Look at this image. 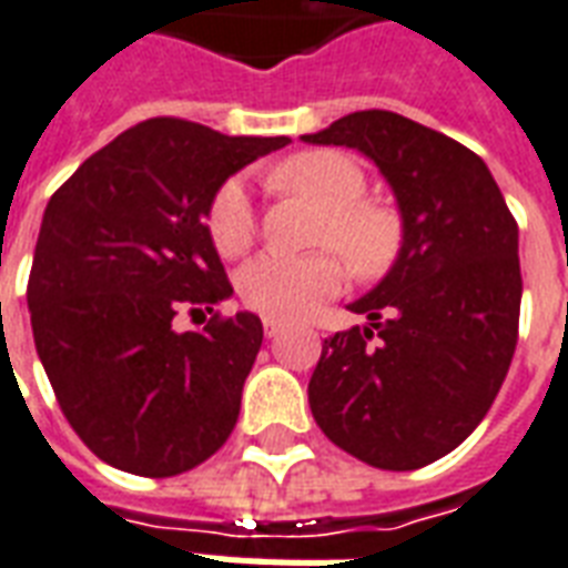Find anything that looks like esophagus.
Masks as SVG:
<instances>
[{
	"mask_svg": "<svg viewBox=\"0 0 568 568\" xmlns=\"http://www.w3.org/2000/svg\"><path fill=\"white\" fill-rule=\"evenodd\" d=\"M263 332H266V338H275V335L281 332V320L263 317Z\"/></svg>",
	"mask_w": 568,
	"mask_h": 568,
	"instance_id": "34e87169",
	"label": "esophagus"
}]
</instances>
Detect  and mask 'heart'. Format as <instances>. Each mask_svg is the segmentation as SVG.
<instances>
[{
  "label": "heart",
  "instance_id": "b5f03b06",
  "mask_svg": "<svg viewBox=\"0 0 568 568\" xmlns=\"http://www.w3.org/2000/svg\"><path fill=\"white\" fill-rule=\"evenodd\" d=\"M268 185L320 209L314 242L338 248L353 272L377 275L392 263L398 251V221L389 209L362 200L365 173L349 155L332 149L290 155L268 170ZM206 224L221 257H242L251 248L257 236V221L242 182L233 179L219 187ZM344 260L332 251H317L308 257L266 254L251 260L239 272V296L248 308L266 317H302L344 290Z\"/></svg>",
  "mask_w": 568,
  "mask_h": 568
}]
</instances>
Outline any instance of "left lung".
<instances>
[{
	"instance_id": "1",
	"label": "left lung",
	"mask_w": 568,
	"mask_h": 568,
	"mask_svg": "<svg viewBox=\"0 0 568 568\" xmlns=\"http://www.w3.org/2000/svg\"><path fill=\"white\" fill-rule=\"evenodd\" d=\"M377 164L400 215V248L362 300L365 326L335 332L308 383L335 446L381 470L449 455L485 419L518 341V224L476 152L389 110H359L317 134Z\"/></svg>"
}]
</instances>
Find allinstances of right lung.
Listing matches in <instances>:
<instances>
[{"instance_id":"1","label":"right lung","mask_w":568,"mask_h":568,"mask_svg":"<svg viewBox=\"0 0 568 568\" xmlns=\"http://www.w3.org/2000/svg\"><path fill=\"white\" fill-rule=\"evenodd\" d=\"M287 143L146 119L47 203L26 290L38 359L71 428L110 467L164 479L230 437L263 323L239 311L176 332L173 317L206 320L233 296L209 206L236 170Z\"/></svg>"}]
</instances>
